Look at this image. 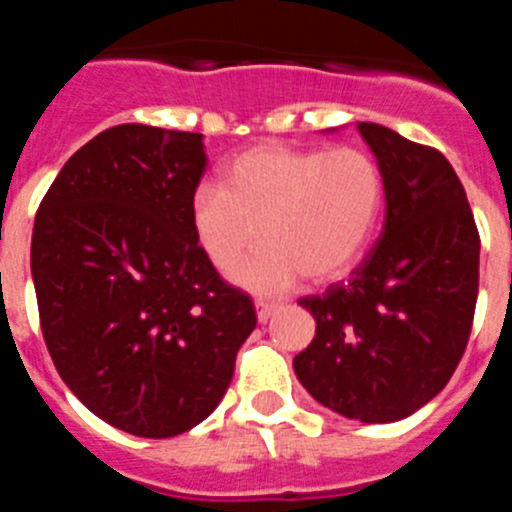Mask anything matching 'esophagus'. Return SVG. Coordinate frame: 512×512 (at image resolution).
Masks as SVG:
<instances>
[{
  "label": "esophagus",
  "instance_id": "esophagus-1",
  "mask_svg": "<svg viewBox=\"0 0 512 512\" xmlns=\"http://www.w3.org/2000/svg\"><path fill=\"white\" fill-rule=\"evenodd\" d=\"M277 310H279L277 302H264V300L256 302V318H259V323H266V320H269Z\"/></svg>",
  "mask_w": 512,
  "mask_h": 512
}]
</instances>
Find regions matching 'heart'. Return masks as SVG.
I'll return each mask as SVG.
<instances>
[{
  "mask_svg": "<svg viewBox=\"0 0 512 512\" xmlns=\"http://www.w3.org/2000/svg\"><path fill=\"white\" fill-rule=\"evenodd\" d=\"M384 210V174L361 148L253 146L223 171L220 189L200 187L189 200L197 246L220 274L241 266L235 282L256 295H277L305 274L336 282L374 241Z\"/></svg>",
  "mask_w": 512,
  "mask_h": 512,
  "instance_id": "heart-1",
  "label": "heart"
}]
</instances>
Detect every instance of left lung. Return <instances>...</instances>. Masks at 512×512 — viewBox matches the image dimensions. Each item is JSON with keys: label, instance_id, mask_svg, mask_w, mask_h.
I'll return each mask as SVG.
<instances>
[{"label": "left lung", "instance_id": "8db88e82", "mask_svg": "<svg viewBox=\"0 0 512 512\" xmlns=\"http://www.w3.org/2000/svg\"><path fill=\"white\" fill-rule=\"evenodd\" d=\"M384 174V228L346 284L300 305L318 323L292 366L320 405L395 423L446 387L472 330L479 233L443 153L356 122Z\"/></svg>", "mask_w": 512, "mask_h": 512}]
</instances>
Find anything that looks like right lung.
Instances as JSON below:
<instances>
[{"label": "right lung", "instance_id": "add662e5", "mask_svg": "<svg viewBox=\"0 0 512 512\" xmlns=\"http://www.w3.org/2000/svg\"><path fill=\"white\" fill-rule=\"evenodd\" d=\"M205 166L200 133L117 125L63 164L35 215L48 354L84 408L140 438L202 423L256 328L251 297L194 241Z\"/></svg>", "mask_w": 512, "mask_h": 512}]
</instances>
